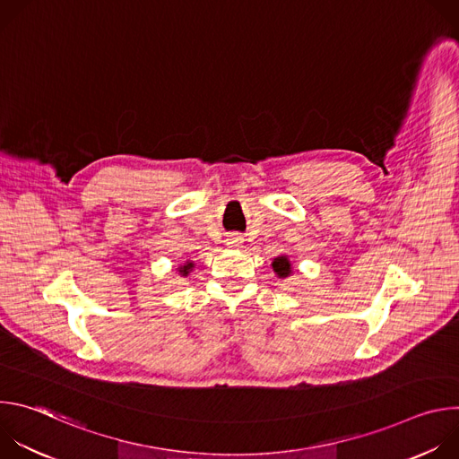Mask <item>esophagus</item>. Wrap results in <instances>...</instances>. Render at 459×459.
Returning a JSON list of instances; mask_svg holds the SVG:
<instances>
[{
  "label": "esophagus",
  "mask_w": 459,
  "mask_h": 459,
  "mask_svg": "<svg viewBox=\"0 0 459 459\" xmlns=\"http://www.w3.org/2000/svg\"><path fill=\"white\" fill-rule=\"evenodd\" d=\"M239 241H241L239 236H230V238H229V243H230V245H238Z\"/></svg>",
  "instance_id": "1"
}]
</instances>
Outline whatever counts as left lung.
Here are the masks:
<instances>
[{"label":"left lung","instance_id":"left-lung-1","mask_svg":"<svg viewBox=\"0 0 459 459\" xmlns=\"http://www.w3.org/2000/svg\"><path fill=\"white\" fill-rule=\"evenodd\" d=\"M273 269H274V273H276L280 278H287V276L290 274V264H289V259H287L285 255L276 257V259L273 261Z\"/></svg>","mask_w":459,"mask_h":459}]
</instances>
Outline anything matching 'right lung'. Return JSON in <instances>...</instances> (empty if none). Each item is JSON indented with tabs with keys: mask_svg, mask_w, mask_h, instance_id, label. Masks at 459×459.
Segmentation results:
<instances>
[{
	"mask_svg": "<svg viewBox=\"0 0 459 459\" xmlns=\"http://www.w3.org/2000/svg\"><path fill=\"white\" fill-rule=\"evenodd\" d=\"M190 269H192V264H186V265H183V267H181V269H179V273H181V274H183V276H186V274H188V271H190Z\"/></svg>",
	"mask_w": 459,
	"mask_h": 459,
	"instance_id": "right-lung-1",
	"label": "right lung"
}]
</instances>
